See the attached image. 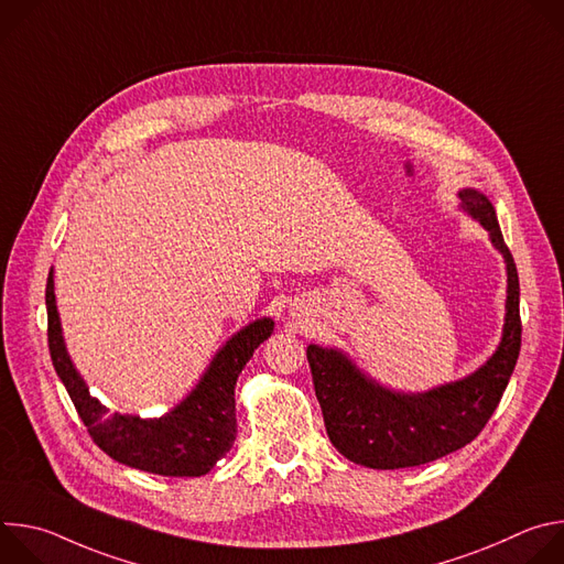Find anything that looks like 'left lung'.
I'll use <instances>...</instances> for the list:
<instances>
[{"label":"left lung","instance_id":"1","mask_svg":"<svg viewBox=\"0 0 564 564\" xmlns=\"http://www.w3.org/2000/svg\"><path fill=\"white\" fill-rule=\"evenodd\" d=\"M457 196L459 207L489 231L507 263L502 339L475 372L426 392L392 390L366 375L344 350L310 344L307 361L328 437L355 464L379 470L409 468L466 446L487 426L516 368L522 324L513 257L491 200L473 187L459 189Z\"/></svg>","mask_w":564,"mask_h":564}]
</instances>
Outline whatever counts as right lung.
Returning <instances> with one entry per match:
<instances>
[{"mask_svg": "<svg viewBox=\"0 0 564 564\" xmlns=\"http://www.w3.org/2000/svg\"><path fill=\"white\" fill-rule=\"evenodd\" d=\"M46 314L55 372L94 442L124 466L167 477L205 475L231 448L236 440V379L254 350L274 333L270 316L252 321L218 348L181 404L160 417H138L109 413L73 366L62 337L53 270L46 281Z\"/></svg>", "mask_w": 564, "mask_h": 564, "instance_id": "obj_1", "label": "right lung"}]
</instances>
